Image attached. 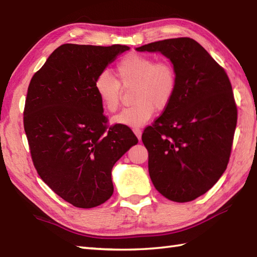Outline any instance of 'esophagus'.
<instances>
[{"instance_id":"34e87169","label":"esophagus","mask_w":257,"mask_h":257,"mask_svg":"<svg viewBox=\"0 0 257 257\" xmlns=\"http://www.w3.org/2000/svg\"><path fill=\"white\" fill-rule=\"evenodd\" d=\"M134 134L136 135V137L138 138L139 141H141V135H143V133H141L140 129H134Z\"/></svg>"}]
</instances>
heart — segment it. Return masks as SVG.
<instances>
[{
	"instance_id": "heart-1",
	"label": "heart",
	"mask_w": 257,
	"mask_h": 257,
	"mask_svg": "<svg viewBox=\"0 0 257 257\" xmlns=\"http://www.w3.org/2000/svg\"><path fill=\"white\" fill-rule=\"evenodd\" d=\"M118 80L103 72L98 75L94 88L101 106L108 112H114L119 107L123 87L135 86L132 107L124 108L112 122L138 128L149 121L157 109H162L171 101L177 88L176 69L168 62H157L144 54L130 53L116 67Z\"/></svg>"
}]
</instances>
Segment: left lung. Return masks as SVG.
<instances>
[{
  "mask_svg": "<svg viewBox=\"0 0 257 257\" xmlns=\"http://www.w3.org/2000/svg\"><path fill=\"white\" fill-rule=\"evenodd\" d=\"M136 51L161 53L177 73L171 101L143 134L151 181L169 200H195L219 181L230 159L237 121L230 79L192 38H169Z\"/></svg>",
  "mask_w": 257,
  "mask_h": 257,
  "instance_id": "8db88e82",
  "label": "left lung"
}]
</instances>
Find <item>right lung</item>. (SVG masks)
Masks as SVG:
<instances>
[{"label": "right lung", "mask_w": 257, "mask_h": 257, "mask_svg": "<svg viewBox=\"0 0 257 257\" xmlns=\"http://www.w3.org/2000/svg\"><path fill=\"white\" fill-rule=\"evenodd\" d=\"M130 47L64 44L31 79L24 130L38 176L76 207L89 209L113 192L111 169L138 139L127 125L106 129L94 83Z\"/></svg>", "instance_id": "obj_1"}]
</instances>
